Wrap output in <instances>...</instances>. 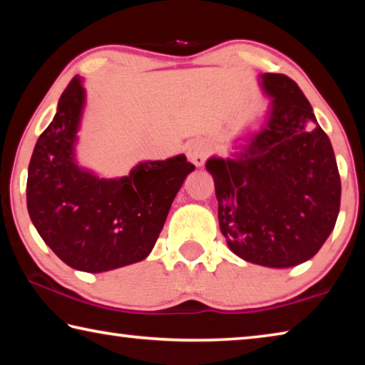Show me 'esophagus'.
<instances>
[{
  "instance_id": "1",
  "label": "esophagus",
  "mask_w": 365,
  "mask_h": 365,
  "mask_svg": "<svg viewBox=\"0 0 365 365\" xmlns=\"http://www.w3.org/2000/svg\"><path fill=\"white\" fill-rule=\"evenodd\" d=\"M209 154H211V145L205 140H195L191 141L187 148V156L193 163L196 168H201L205 164Z\"/></svg>"
}]
</instances>
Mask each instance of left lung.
I'll use <instances>...</instances> for the list:
<instances>
[{
	"instance_id": "1",
	"label": "left lung",
	"mask_w": 365,
	"mask_h": 365,
	"mask_svg": "<svg viewBox=\"0 0 365 365\" xmlns=\"http://www.w3.org/2000/svg\"><path fill=\"white\" fill-rule=\"evenodd\" d=\"M270 101L265 125L230 158L207 159L220 232L245 261L285 269L317 255L339 212L335 153L301 88L264 73ZM316 123V126L312 123Z\"/></svg>"
}]
</instances>
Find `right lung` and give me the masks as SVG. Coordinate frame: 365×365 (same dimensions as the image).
Returning <instances> with one entry per match:
<instances>
[{"label": "right lung", "instance_id": "obj_1", "mask_svg": "<svg viewBox=\"0 0 365 365\" xmlns=\"http://www.w3.org/2000/svg\"><path fill=\"white\" fill-rule=\"evenodd\" d=\"M85 106L82 78L61 95L53 122L29 164L27 209L36 232L72 269L113 270L143 261L156 245L175 195L195 165L185 154L145 160L106 180L76 163Z\"/></svg>", "mask_w": 365, "mask_h": 365}]
</instances>
